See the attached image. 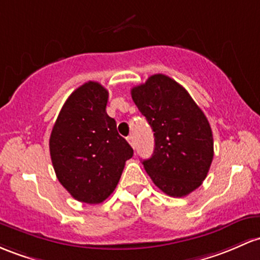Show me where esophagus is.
Segmentation results:
<instances>
[{
  "label": "esophagus",
  "mask_w": 260,
  "mask_h": 260,
  "mask_svg": "<svg viewBox=\"0 0 260 260\" xmlns=\"http://www.w3.org/2000/svg\"><path fill=\"white\" fill-rule=\"evenodd\" d=\"M127 141H128V143L131 144V147H133V148H135V137H133L132 135H131V136H128Z\"/></svg>",
  "instance_id": "1"
}]
</instances>
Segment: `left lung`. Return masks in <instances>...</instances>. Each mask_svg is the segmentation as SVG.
Listing matches in <instances>:
<instances>
[{
  "label": "left lung",
  "instance_id": "1",
  "mask_svg": "<svg viewBox=\"0 0 260 260\" xmlns=\"http://www.w3.org/2000/svg\"><path fill=\"white\" fill-rule=\"evenodd\" d=\"M133 101L154 132V153L145 172L167 195L182 198L206 179L213 159L210 123L180 84L162 74L131 90Z\"/></svg>",
  "mask_w": 260,
  "mask_h": 260
}]
</instances>
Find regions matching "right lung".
I'll list each match as a JSON object with an SVG mask.
<instances>
[{
	"label": "right lung",
	"instance_id": "right-lung-1",
	"mask_svg": "<svg viewBox=\"0 0 260 260\" xmlns=\"http://www.w3.org/2000/svg\"><path fill=\"white\" fill-rule=\"evenodd\" d=\"M108 91L85 82L65 101L49 139L56 178L85 204H101L116 189L133 149L106 112Z\"/></svg>",
	"mask_w": 260,
	"mask_h": 260
}]
</instances>
